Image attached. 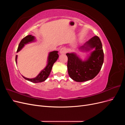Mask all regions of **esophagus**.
I'll return each mask as SVG.
<instances>
[{
  "mask_svg": "<svg viewBox=\"0 0 125 125\" xmlns=\"http://www.w3.org/2000/svg\"><path fill=\"white\" fill-rule=\"evenodd\" d=\"M67 52V50L65 47H62L60 50V54H65Z\"/></svg>",
  "mask_w": 125,
  "mask_h": 125,
  "instance_id": "obj_1",
  "label": "esophagus"
}]
</instances>
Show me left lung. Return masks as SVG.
<instances>
[{
	"label": "left lung",
	"mask_w": 125,
	"mask_h": 125,
	"mask_svg": "<svg viewBox=\"0 0 125 125\" xmlns=\"http://www.w3.org/2000/svg\"><path fill=\"white\" fill-rule=\"evenodd\" d=\"M93 51L85 60L83 61L74 52L67 53V68L69 77L75 81L84 82L96 77L101 69L104 62V52L100 38L93 37L80 47L83 52Z\"/></svg>",
	"instance_id": "left-lung-1"
}]
</instances>
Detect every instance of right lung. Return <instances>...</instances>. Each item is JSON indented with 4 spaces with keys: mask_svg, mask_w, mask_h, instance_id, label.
Returning <instances> with one entry per match:
<instances>
[{
    "mask_svg": "<svg viewBox=\"0 0 125 125\" xmlns=\"http://www.w3.org/2000/svg\"><path fill=\"white\" fill-rule=\"evenodd\" d=\"M35 37L34 36H32V35H29L25 36V37L22 39L19 45V46L17 50V52H19L21 49L23 48L25 44H27L29 43L33 42L35 41ZM58 51H52L50 52L48 54V59H47V64L45 68L42 70L40 73L37 75V76L32 79H29L25 78L24 77H23L25 79L29 81H31L33 83H38V82H42L45 81L48 78V77L50 75L51 71L52 70V66H53L54 63L56 62V60H57L59 55L58 54ZM17 57L18 56L16 55V62H17Z\"/></svg>",
    "mask_w": 125,
    "mask_h": 125,
    "instance_id": "add662e5",
    "label": "right lung"
}]
</instances>
